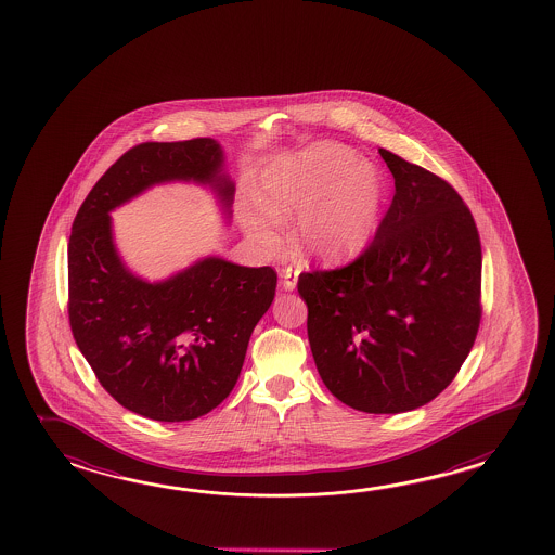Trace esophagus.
Returning a JSON list of instances; mask_svg holds the SVG:
<instances>
[{"label": "esophagus", "mask_w": 555, "mask_h": 555, "mask_svg": "<svg viewBox=\"0 0 555 555\" xmlns=\"http://www.w3.org/2000/svg\"><path fill=\"white\" fill-rule=\"evenodd\" d=\"M297 278H299V270L297 268H285L282 272V283H283V289L285 292H292V289H295V285H297Z\"/></svg>", "instance_id": "esophagus-1"}]
</instances>
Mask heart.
<instances>
[{"instance_id": "b5f03b06", "label": "heart", "mask_w": 555, "mask_h": 555, "mask_svg": "<svg viewBox=\"0 0 555 555\" xmlns=\"http://www.w3.org/2000/svg\"><path fill=\"white\" fill-rule=\"evenodd\" d=\"M387 184L377 166L335 142H318L282 158L261 178L263 214H244L249 232L273 246L275 222L297 218L295 240L313 260L341 263L365 251L377 234Z\"/></svg>"}]
</instances>
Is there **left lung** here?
<instances>
[{
    "label": "left lung",
    "mask_w": 555,
    "mask_h": 555,
    "mask_svg": "<svg viewBox=\"0 0 555 555\" xmlns=\"http://www.w3.org/2000/svg\"><path fill=\"white\" fill-rule=\"evenodd\" d=\"M395 196L375 240L330 272H304L319 377L354 411H414L449 387L480 327L482 248L447 180L378 149Z\"/></svg>",
    "instance_id": "1"
}]
</instances>
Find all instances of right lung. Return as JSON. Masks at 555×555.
<instances>
[{"instance_id": "add662e5", "label": "right lung", "mask_w": 555, "mask_h": 555, "mask_svg": "<svg viewBox=\"0 0 555 555\" xmlns=\"http://www.w3.org/2000/svg\"><path fill=\"white\" fill-rule=\"evenodd\" d=\"M175 180L210 186L230 216L236 189L218 142H142L87 194L67 249V307L79 351L118 404L160 423L198 418L232 392L278 285L270 266L244 268L214 256L165 282L129 272L108 212Z\"/></svg>"}]
</instances>
